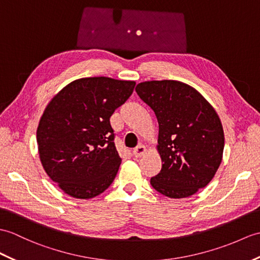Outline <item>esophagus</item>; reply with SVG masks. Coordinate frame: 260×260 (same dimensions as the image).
Instances as JSON below:
<instances>
[{"instance_id":"obj_1","label":"esophagus","mask_w":260,"mask_h":260,"mask_svg":"<svg viewBox=\"0 0 260 260\" xmlns=\"http://www.w3.org/2000/svg\"><path fill=\"white\" fill-rule=\"evenodd\" d=\"M146 147L144 146V145H138L134 149H133V155L135 156V157H141L145 153H146Z\"/></svg>"}]
</instances>
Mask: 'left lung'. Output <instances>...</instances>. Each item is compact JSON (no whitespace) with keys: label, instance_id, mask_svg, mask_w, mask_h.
<instances>
[{"label":"left lung","instance_id":"1","mask_svg":"<svg viewBox=\"0 0 260 260\" xmlns=\"http://www.w3.org/2000/svg\"><path fill=\"white\" fill-rule=\"evenodd\" d=\"M135 90L158 120L162 165L150 184L170 198L194 195L221 162L225 137L219 116L198 90L182 82H143Z\"/></svg>","mask_w":260,"mask_h":260}]
</instances>
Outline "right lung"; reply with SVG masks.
Instances as JSON below:
<instances>
[{"instance_id":"obj_1","label":"right lung","mask_w":260,"mask_h":260,"mask_svg":"<svg viewBox=\"0 0 260 260\" xmlns=\"http://www.w3.org/2000/svg\"><path fill=\"white\" fill-rule=\"evenodd\" d=\"M135 84L104 76L80 78L47 104L36 131L39 155L46 174L65 194L93 198L113 183L122 158L110 117Z\"/></svg>"}]
</instances>
